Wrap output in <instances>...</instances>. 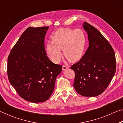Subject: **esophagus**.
<instances>
[{"mask_svg": "<svg viewBox=\"0 0 123 123\" xmlns=\"http://www.w3.org/2000/svg\"><path fill=\"white\" fill-rule=\"evenodd\" d=\"M68 68V66H67L63 65V66H62V70H66V69H67Z\"/></svg>", "mask_w": 123, "mask_h": 123, "instance_id": "obj_1", "label": "esophagus"}]
</instances>
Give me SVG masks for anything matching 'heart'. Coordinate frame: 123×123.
<instances>
[{
    "mask_svg": "<svg viewBox=\"0 0 123 123\" xmlns=\"http://www.w3.org/2000/svg\"><path fill=\"white\" fill-rule=\"evenodd\" d=\"M52 42L47 43L45 51L52 61L58 63L61 60L63 50L64 56L70 62L79 61L84 54L86 38L81 30L69 28L58 29L52 36Z\"/></svg>",
    "mask_w": 123,
    "mask_h": 123,
    "instance_id": "1",
    "label": "heart"
}]
</instances>
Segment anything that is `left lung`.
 Listing matches in <instances>:
<instances>
[{
	"mask_svg": "<svg viewBox=\"0 0 123 123\" xmlns=\"http://www.w3.org/2000/svg\"><path fill=\"white\" fill-rule=\"evenodd\" d=\"M89 47L80 61L70 68L75 72L74 87L79 94L94 97L109 86L116 70L115 54L111 44L98 30L85 22Z\"/></svg>",
	"mask_w": 123,
	"mask_h": 123,
	"instance_id": "left-lung-1",
	"label": "left lung"
}]
</instances>
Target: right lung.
I'll use <instances>...</instances> for the list:
<instances>
[{
  "mask_svg": "<svg viewBox=\"0 0 123 123\" xmlns=\"http://www.w3.org/2000/svg\"><path fill=\"white\" fill-rule=\"evenodd\" d=\"M48 26L29 27L12 49L7 59L10 84L22 98L31 103L47 100L54 90L62 66L47 57L44 38Z\"/></svg>",
  "mask_w": 123,
  "mask_h": 123,
  "instance_id": "obj_1",
  "label": "right lung"
}]
</instances>
